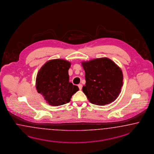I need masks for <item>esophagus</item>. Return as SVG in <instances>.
<instances>
[{
    "label": "esophagus",
    "mask_w": 154,
    "mask_h": 154,
    "mask_svg": "<svg viewBox=\"0 0 154 154\" xmlns=\"http://www.w3.org/2000/svg\"><path fill=\"white\" fill-rule=\"evenodd\" d=\"M78 86H79V88L80 90H81L82 88V84H79Z\"/></svg>",
    "instance_id": "obj_1"
}]
</instances>
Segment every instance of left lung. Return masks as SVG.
Listing matches in <instances>:
<instances>
[{
	"label": "left lung",
	"mask_w": 154,
	"mask_h": 154,
	"mask_svg": "<svg viewBox=\"0 0 154 154\" xmlns=\"http://www.w3.org/2000/svg\"><path fill=\"white\" fill-rule=\"evenodd\" d=\"M85 72L83 92L93 104H108L117 99L123 86L120 68L107 58L82 62Z\"/></svg>",
	"instance_id": "8db88e82"
}]
</instances>
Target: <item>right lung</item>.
Returning a JSON list of instances; mask_svg holds the SVG:
<instances>
[{
    "label": "right lung",
    "instance_id": "1",
    "mask_svg": "<svg viewBox=\"0 0 154 154\" xmlns=\"http://www.w3.org/2000/svg\"><path fill=\"white\" fill-rule=\"evenodd\" d=\"M70 65L69 62L56 59L47 62L39 70L36 79L37 92L49 104L58 106L68 103L79 90L69 81Z\"/></svg>",
    "mask_w": 154,
    "mask_h": 154
}]
</instances>
